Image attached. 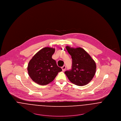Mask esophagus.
Here are the masks:
<instances>
[{
  "label": "esophagus",
  "mask_w": 121,
  "mask_h": 121,
  "mask_svg": "<svg viewBox=\"0 0 121 121\" xmlns=\"http://www.w3.org/2000/svg\"><path fill=\"white\" fill-rule=\"evenodd\" d=\"M66 66H63L62 67H61V68H62V71H65V70H66Z\"/></svg>",
  "instance_id": "esophagus-1"
}]
</instances>
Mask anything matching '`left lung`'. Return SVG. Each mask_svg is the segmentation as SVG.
Instances as JSON below:
<instances>
[{
    "label": "left lung",
    "mask_w": 121,
    "mask_h": 121,
    "mask_svg": "<svg viewBox=\"0 0 121 121\" xmlns=\"http://www.w3.org/2000/svg\"><path fill=\"white\" fill-rule=\"evenodd\" d=\"M72 59V69L65 72L69 80L78 86H85L92 80L96 70V64L91 56L82 48L66 46Z\"/></svg>",
    "instance_id": "1"
}]
</instances>
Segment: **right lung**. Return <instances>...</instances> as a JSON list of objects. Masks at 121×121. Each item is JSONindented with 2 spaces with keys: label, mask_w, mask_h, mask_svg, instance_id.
I'll return each mask as SVG.
<instances>
[{
  "label": "right lung",
  "mask_w": 121,
  "mask_h": 121,
  "mask_svg": "<svg viewBox=\"0 0 121 121\" xmlns=\"http://www.w3.org/2000/svg\"><path fill=\"white\" fill-rule=\"evenodd\" d=\"M55 48L46 47L35 54L30 60L27 70L30 77L36 83L44 86L54 80L62 69L57 65L52 56Z\"/></svg>",
  "instance_id": "obj_1"
}]
</instances>
